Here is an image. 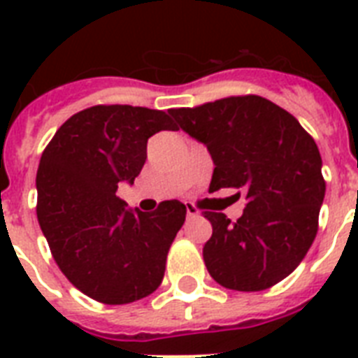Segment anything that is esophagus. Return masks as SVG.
<instances>
[{"label": "esophagus", "mask_w": 358, "mask_h": 358, "mask_svg": "<svg viewBox=\"0 0 358 358\" xmlns=\"http://www.w3.org/2000/svg\"><path fill=\"white\" fill-rule=\"evenodd\" d=\"M185 210H187V217H199V215H201V212H199L193 204H189V202L185 204Z\"/></svg>", "instance_id": "1"}]
</instances>
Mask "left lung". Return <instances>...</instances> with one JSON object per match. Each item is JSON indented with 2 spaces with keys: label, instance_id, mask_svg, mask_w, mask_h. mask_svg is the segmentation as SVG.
<instances>
[{
  "label": "left lung",
  "instance_id": "1",
  "mask_svg": "<svg viewBox=\"0 0 358 358\" xmlns=\"http://www.w3.org/2000/svg\"><path fill=\"white\" fill-rule=\"evenodd\" d=\"M169 113L206 145L215 165L210 193L224 187L247 193L236 223L224 213L204 212L213 229L202 249L208 273L238 292L280 282L299 266L317 232L325 180L314 139L294 115L255 94Z\"/></svg>",
  "mask_w": 358,
  "mask_h": 358
}]
</instances>
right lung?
Wrapping results in <instances>:
<instances>
[{"mask_svg": "<svg viewBox=\"0 0 358 358\" xmlns=\"http://www.w3.org/2000/svg\"><path fill=\"white\" fill-rule=\"evenodd\" d=\"M176 129L165 111L94 106L72 115L42 152L36 217L64 277L106 305L139 301L162 284L171 243L185 221L180 201L146 213L117 196L146 162V143Z\"/></svg>", "mask_w": 358, "mask_h": 358, "instance_id": "obj_1", "label": "right lung"}]
</instances>
